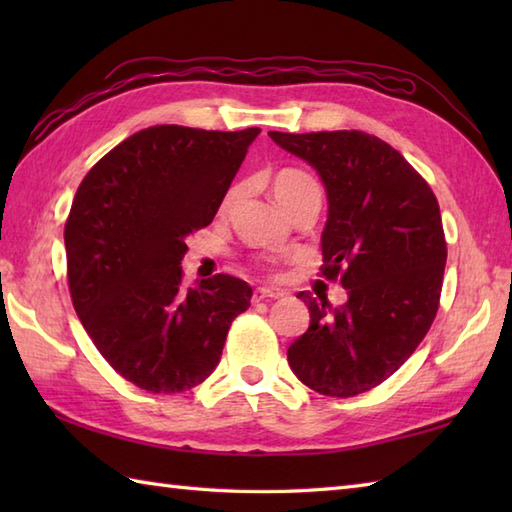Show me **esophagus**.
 Returning <instances> with one entry per match:
<instances>
[{
    "mask_svg": "<svg viewBox=\"0 0 512 512\" xmlns=\"http://www.w3.org/2000/svg\"><path fill=\"white\" fill-rule=\"evenodd\" d=\"M284 292L279 290H270V288H257L253 292V301H264V299H279Z\"/></svg>",
    "mask_w": 512,
    "mask_h": 512,
    "instance_id": "esophagus-1",
    "label": "esophagus"
}]
</instances>
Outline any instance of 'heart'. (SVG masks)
<instances>
[{"label": "heart", "mask_w": 512, "mask_h": 512, "mask_svg": "<svg viewBox=\"0 0 512 512\" xmlns=\"http://www.w3.org/2000/svg\"><path fill=\"white\" fill-rule=\"evenodd\" d=\"M310 191H319V184L314 182L312 176H308L306 171L299 169H284L279 171L275 180H273V193L275 200L284 206L288 211L292 204H295L303 195Z\"/></svg>", "instance_id": "1"}]
</instances>
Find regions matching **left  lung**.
<instances>
[{
  "mask_svg": "<svg viewBox=\"0 0 512 512\" xmlns=\"http://www.w3.org/2000/svg\"><path fill=\"white\" fill-rule=\"evenodd\" d=\"M268 136L317 169L328 195L321 273L347 290L339 308L299 292L310 328L288 347L290 369L323 396L363 394L416 352L436 319L447 264L438 200L376 136L356 129Z\"/></svg>",
  "mask_w": 512,
  "mask_h": 512,
  "instance_id": "left-lung-1",
  "label": "left lung"
}]
</instances>
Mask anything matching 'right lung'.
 Wrapping results in <instances>:
<instances>
[{
  "instance_id": "add662e5",
  "label": "right lung",
  "mask_w": 512,
  "mask_h": 512,
  "mask_svg": "<svg viewBox=\"0 0 512 512\" xmlns=\"http://www.w3.org/2000/svg\"><path fill=\"white\" fill-rule=\"evenodd\" d=\"M262 129L156 125L116 145L76 189L65 222L74 310L96 350L149 394H180L220 363L253 288L231 275L182 284L184 239L209 226Z\"/></svg>"
}]
</instances>
